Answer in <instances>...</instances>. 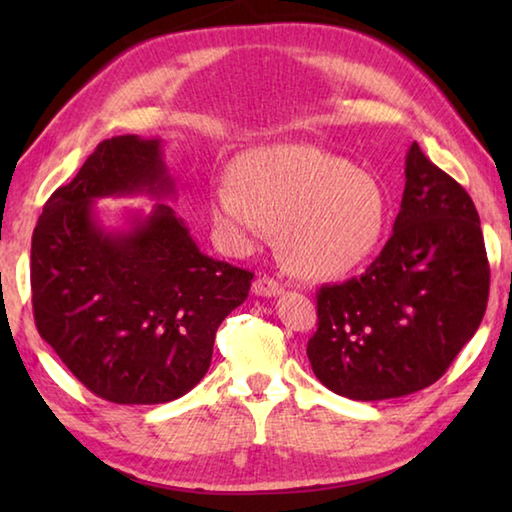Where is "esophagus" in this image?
I'll use <instances>...</instances> for the list:
<instances>
[{"mask_svg": "<svg viewBox=\"0 0 512 512\" xmlns=\"http://www.w3.org/2000/svg\"><path fill=\"white\" fill-rule=\"evenodd\" d=\"M253 293H255V296H264V298L280 296L282 284L277 282V280H273L271 275H259L257 280L253 282Z\"/></svg>", "mask_w": 512, "mask_h": 512, "instance_id": "obj_1", "label": "esophagus"}]
</instances>
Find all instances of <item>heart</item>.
<instances>
[{
	"label": "heart",
	"instance_id": "b5f03b06",
	"mask_svg": "<svg viewBox=\"0 0 512 512\" xmlns=\"http://www.w3.org/2000/svg\"><path fill=\"white\" fill-rule=\"evenodd\" d=\"M214 228L225 244L253 250L277 230L280 255L293 273L336 280L375 253L391 201L370 171L311 144H271L235 162V185L210 192Z\"/></svg>",
	"mask_w": 512,
	"mask_h": 512
}]
</instances>
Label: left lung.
Here are the masks:
<instances>
[{
	"label": "left lung",
	"instance_id": "8db88e82",
	"mask_svg": "<svg viewBox=\"0 0 512 512\" xmlns=\"http://www.w3.org/2000/svg\"><path fill=\"white\" fill-rule=\"evenodd\" d=\"M393 235L366 273L320 287L307 343L314 375L336 395L375 402L445 375L479 329L490 293L470 194L411 144Z\"/></svg>",
	"mask_w": 512,
	"mask_h": 512
}]
</instances>
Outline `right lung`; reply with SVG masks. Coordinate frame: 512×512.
<instances>
[{
    "label": "right lung",
    "mask_w": 512,
    "mask_h": 512,
    "mask_svg": "<svg viewBox=\"0 0 512 512\" xmlns=\"http://www.w3.org/2000/svg\"><path fill=\"white\" fill-rule=\"evenodd\" d=\"M176 194L160 140H103L42 207L31 239V302L42 339L101 400L164 404L205 377L216 329L253 273L203 255L167 203L103 230L106 196Z\"/></svg>",
    "instance_id": "obj_1"
}]
</instances>
